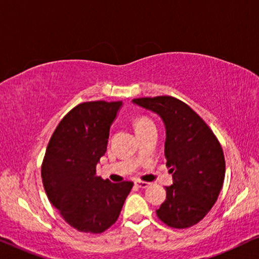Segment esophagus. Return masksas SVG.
Listing matches in <instances>:
<instances>
[{"label": "esophagus", "mask_w": 259, "mask_h": 259, "mask_svg": "<svg viewBox=\"0 0 259 259\" xmlns=\"http://www.w3.org/2000/svg\"><path fill=\"white\" fill-rule=\"evenodd\" d=\"M136 185H137L138 187H140V189H146V187L150 186V183H147V182H141V180H137Z\"/></svg>", "instance_id": "1"}]
</instances>
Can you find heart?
Segmentation results:
<instances>
[{
    "label": "heart",
    "mask_w": 259,
    "mask_h": 259,
    "mask_svg": "<svg viewBox=\"0 0 259 259\" xmlns=\"http://www.w3.org/2000/svg\"><path fill=\"white\" fill-rule=\"evenodd\" d=\"M148 123H152L151 120H148L147 118H139V119H137V121H136V127L148 125Z\"/></svg>",
    "instance_id": "1"
}]
</instances>
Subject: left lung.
<instances>
[{"label":"left lung","instance_id":"8db88e82","mask_svg":"<svg viewBox=\"0 0 259 259\" xmlns=\"http://www.w3.org/2000/svg\"><path fill=\"white\" fill-rule=\"evenodd\" d=\"M134 105L155 113L165 126L166 166L173 184L157 215L166 225L190 228L213 206L223 187L225 159L222 146L203 119L173 97L133 99Z\"/></svg>","mask_w":259,"mask_h":259}]
</instances>
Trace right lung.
Here are the masks:
<instances>
[{"label":"right lung","instance_id":"1","mask_svg":"<svg viewBox=\"0 0 259 259\" xmlns=\"http://www.w3.org/2000/svg\"><path fill=\"white\" fill-rule=\"evenodd\" d=\"M122 101H90L61 120L46 150L41 176L48 199L81 232L101 233L112 226L133 187L97 176L107 148L109 128Z\"/></svg>","mask_w":259,"mask_h":259}]
</instances>
